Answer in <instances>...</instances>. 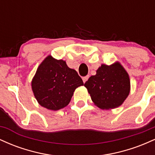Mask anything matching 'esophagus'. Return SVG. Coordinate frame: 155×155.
Returning <instances> with one entry per match:
<instances>
[{
  "mask_svg": "<svg viewBox=\"0 0 155 155\" xmlns=\"http://www.w3.org/2000/svg\"><path fill=\"white\" fill-rule=\"evenodd\" d=\"M88 79H89V76H84V77L82 78V79H83V81H84V83H85V82H86V81H87V80H88Z\"/></svg>",
  "mask_w": 155,
  "mask_h": 155,
  "instance_id": "34e87169",
  "label": "esophagus"
}]
</instances>
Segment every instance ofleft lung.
I'll list each match as a JSON object with an SVG mask.
<instances>
[{"instance_id":"1","label":"left lung","mask_w":155,"mask_h":155,"mask_svg":"<svg viewBox=\"0 0 155 155\" xmlns=\"http://www.w3.org/2000/svg\"><path fill=\"white\" fill-rule=\"evenodd\" d=\"M129 76L120 63L102 65L84 84L92 101L102 109L122 104L130 92Z\"/></svg>"}]
</instances>
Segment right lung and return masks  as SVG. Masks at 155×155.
Segmentation results:
<instances>
[{
	"label": "right lung",
	"mask_w": 155,
	"mask_h": 155,
	"mask_svg": "<svg viewBox=\"0 0 155 155\" xmlns=\"http://www.w3.org/2000/svg\"><path fill=\"white\" fill-rule=\"evenodd\" d=\"M83 84L77 72L65 61L48 56L37 69L32 90L41 106L57 111L68 106L76 89Z\"/></svg>",
	"instance_id": "1"
}]
</instances>
